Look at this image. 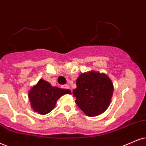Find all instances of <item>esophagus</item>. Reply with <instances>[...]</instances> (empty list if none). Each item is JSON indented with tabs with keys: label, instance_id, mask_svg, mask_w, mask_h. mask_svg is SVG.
<instances>
[{
	"label": "esophagus",
	"instance_id": "34e87169",
	"mask_svg": "<svg viewBox=\"0 0 146 146\" xmlns=\"http://www.w3.org/2000/svg\"><path fill=\"white\" fill-rule=\"evenodd\" d=\"M62 88H63V89H70V86L68 85V84H66V85L62 86Z\"/></svg>",
	"mask_w": 146,
	"mask_h": 146
}]
</instances>
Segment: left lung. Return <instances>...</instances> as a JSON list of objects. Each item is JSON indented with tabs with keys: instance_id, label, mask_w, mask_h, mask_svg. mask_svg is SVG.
<instances>
[{
	"instance_id": "left-lung-1",
	"label": "left lung",
	"mask_w": 146,
	"mask_h": 146,
	"mask_svg": "<svg viewBox=\"0 0 146 146\" xmlns=\"http://www.w3.org/2000/svg\"><path fill=\"white\" fill-rule=\"evenodd\" d=\"M73 95L76 104L88 116L104 113L110 104L114 85L104 73L89 71L80 74L76 80Z\"/></svg>"
}]
</instances>
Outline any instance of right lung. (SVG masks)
Here are the masks:
<instances>
[{"instance_id": "right-lung-1", "label": "right lung", "mask_w": 146, "mask_h": 146, "mask_svg": "<svg viewBox=\"0 0 146 146\" xmlns=\"http://www.w3.org/2000/svg\"><path fill=\"white\" fill-rule=\"evenodd\" d=\"M70 89L53 87L43 79H40L28 92L31 108L40 114H46L53 110L58 99L65 94H70Z\"/></svg>"}]
</instances>
